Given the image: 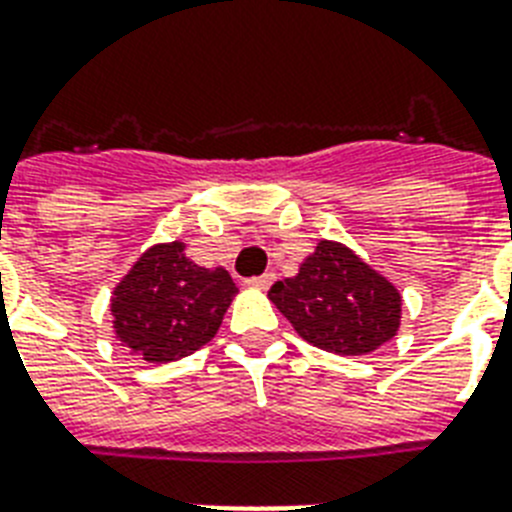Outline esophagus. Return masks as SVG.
Instances as JSON below:
<instances>
[{
	"label": "esophagus",
	"mask_w": 512,
	"mask_h": 512,
	"mask_svg": "<svg viewBox=\"0 0 512 512\" xmlns=\"http://www.w3.org/2000/svg\"><path fill=\"white\" fill-rule=\"evenodd\" d=\"M274 277H277V274H274V272H264V274H261V277H251V280H248L246 285L259 287V290H266V287H269L274 282Z\"/></svg>",
	"instance_id": "esophagus-1"
}]
</instances>
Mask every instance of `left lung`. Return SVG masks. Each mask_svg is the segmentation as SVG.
<instances>
[{
    "label": "left lung",
    "mask_w": 512,
    "mask_h": 512,
    "mask_svg": "<svg viewBox=\"0 0 512 512\" xmlns=\"http://www.w3.org/2000/svg\"><path fill=\"white\" fill-rule=\"evenodd\" d=\"M269 301L295 332L337 356H366L398 335L400 293L342 243L322 240L295 277L274 282Z\"/></svg>",
    "instance_id": "obj_1"
}]
</instances>
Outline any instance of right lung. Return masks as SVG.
<instances>
[{
    "label": "right lung",
    "instance_id": "right-lung-1",
    "mask_svg": "<svg viewBox=\"0 0 512 512\" xmlns=\"http://www.w3.org/2000/svg\"><path fill=\"white\" fill-rule=\"evenodd\" d=\"M235 293L225 269L193 264L180 240L159 243L114 287V332L143 361H177L217 335Z\"/></svg>",
    "mask_w": 512,
    "mask_h": 512
}]
</instances>
